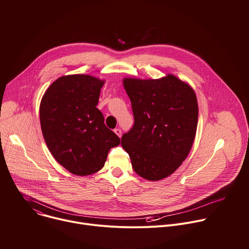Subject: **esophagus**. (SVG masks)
I'll use <instances>...</instances> for the list:
<instances>
[{"label":"esophagus","mask_w":249,"mask_h":249,"mask_svg":"<svg viewBox=\"0 0 249 249\" xmlns=\"http://www.w3.org/2000/svg\"><path fill=\"white\" fill-rule=\"evenodd\" d=\"M114 132H115V134H116L118 137H121V135H122V131H121V129L116 128V129H114Z\"/></svg>","instance_id":"obj_1"}]
</instances>
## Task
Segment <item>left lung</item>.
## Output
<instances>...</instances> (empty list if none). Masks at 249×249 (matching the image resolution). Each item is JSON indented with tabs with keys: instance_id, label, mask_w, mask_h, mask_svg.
Segmentation results:
<instances>
[{
	"instance_id": "8db88e82",
	"label": "left lung",
	"mask_w": 249,
	"mask_h": 249,
	"mask_svg": "<svg viewBox=\"0 0 249 249\" xmlns=\"http://www.w3.org/2000/svg\"><path fill=\"white\" fill-rule=\"evenodd\" d=\"M123 86L135 122L121 145L138 175L150 181L163 179L192 148L198 123L195 91L171 74L156 80L124 78Z\"/></svg>"
}]
</instances>
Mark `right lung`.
Listing matches in <instances>:
<instances>
[{
	"label": "right lung",
	"instance_id": "1",
	"mask_svg": "<svg viewBox=\"0 0 249 249\" xmlns=\"http://www.w3.org/2000/svg\"><path fill=\"white\" fill-rule=\"evenodd\" d=\"M104 83L89 75L63 76L50 85L40 102L45 143L54 159L76 175L100 170L109 150L120 144L96 108Z\"/></svg>",
	"mask_w": 249,
	"mask_h": 249
}]
</instances>
